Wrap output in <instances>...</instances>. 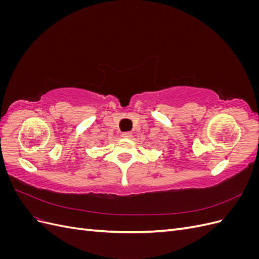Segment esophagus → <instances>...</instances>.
Instances as JSON below:
<instances>
[{
    "mask_svg": "<svg viewBox=\"0 0 259 259\" xmlns=\"http://www.w3.org/2000/svg\"><path fill=\"white\" fill-rule=\"evenodd\" d=\"M122 137H124V138H131L132 137V133L131 132H124V133H122Z\"/></svg>",
    "mask_w": 259,
    "mask_h": 259,
    "instance_id": "34e87169",
    "label": "esophagus"
}]
</instances>
